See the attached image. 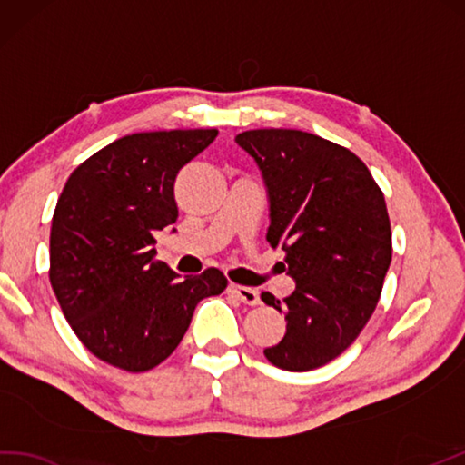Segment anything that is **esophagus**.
<instances>
[{"label":"esophagus","mask_w":465,"mask_h":465,"mask_svg":"<svg viewBox=\"0 0 465 465\" xmlns=\"http://www.w3.org/2000/svg\"><path fill=\"white\" fill-rule=\"evenodd\" d=\"M229 292H231L232 296L239 298L241 302L249 304V306L261 304L259 291H254V288H249V286H239V284H229Z\"/></svg>","instance_id":"1"}]
</instances>
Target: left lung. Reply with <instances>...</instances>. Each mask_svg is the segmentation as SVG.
Here are the masks:
<instances>
[{
  "instance_id": "1",
  "label": "left lung",
  "mask_w": 465,
  "mask_h": 465,
  "mask_svg": "<svg viewBox=\"0 0 465 465\" xmlns=\"http://www.w3.org/2000/svg\"><path fill=\"white\" fill-rule=\"evenodd\" d=\"M262 173L271 206L266 241L286 254L296 291L281 302L286 334L264 350L291 372L328 364L372 316L391 261L384 194L352 151L296 129H254L234 139Z\"/></svg>"
}]
</instances>
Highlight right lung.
I'll return each mask as SVG.
<instances>
[{
  "label": "right lung",
  "instance_id": "1",
  "mask_svg": "<svg viewBox=\"0 0 465 465\" xmlns=\"http://www.w3.org/2000/svg\"><path fill=\"white\" fill-rule=\"evenodd\" d=\"M216 135L133 133L91 154L67 179L51 221L49 281L69 326L103 362L127 372L159 366L203 298L226 288L216 268L181 281L154 261V236L179 216L177 174Z\"/></svg>",
  "mask_w": 465,
  "mask_h": 465
}]
</instances>
